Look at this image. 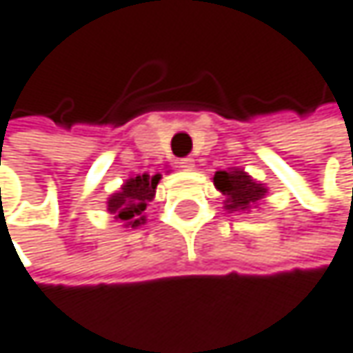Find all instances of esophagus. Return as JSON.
<instances>
[{
	"label": "esophagus",
	"instance_id": "1",
	"mask_svg": "<svg viewBox=\"0 0 353 353\" xmlns=\"http://www.w3.org/2000/svg\"><path fill=\"white\" fill-rule=\"evenodd\" d=\"M180 167H182L184 171H192V169H194V161H192V159H182V161H180Z\"/></svg>",
	"mask_w": 353,
	"mask_h": 353
}]
</instances>
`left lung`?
<instances>
[{
  "mask_svg": "<svg viewBox=\"0 0 353 353\" xmlns=\"http://www.w3.org/2000/svg\"><path fill=\"white\" fill-rule=\"evenodd\" d=\"M214 186L224 194V210L228 214H250L265 201L269 188L256 182L252 175L239 167H230L214 173Z\"/></svg>",
  "mask_w": 353,
  "mask_h": 353,
  "instance_id": "1",
  "label": "left lung"
}]
</instances>
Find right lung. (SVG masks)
<instances>
[{
  "label": "right lung",
  "instance_id": "right-lung-1",
  "mask_svg": "<svg viewBox=\"0 0 353 353\" xmlns=\"http://www.w3.org/2000/svg\"><path fill=\"white\" fill-rule=\"evenodd\" d=\"M161 182V173L157 175H133L125 180L116 192L108 196V212L123 222L125 228H137L145 224V208L157 194V186Z\"/></svg>",
  "mask_w": 353,
  "mask_h": 353
}]
</instances>
